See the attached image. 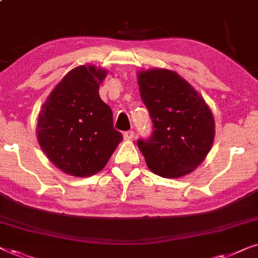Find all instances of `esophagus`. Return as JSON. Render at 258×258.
Masks as SVG:
<instances>
[{
  "instance_id": "34e87169",
  "label": "esophagus",
  "mask_w": 258,
  "mask_h": 258,
  "mask_svg": "<svg viewBox=\"0 0 258 258\" xmlns=\"http://www.w3.org/2000/svg\"><path fill=\"white\" fill-rule=\"evenodd\" d=\"M134 136H135V133H134L133 130H129V132H125L124 134H123V137H124L125 141L133 140Z\"/></svg>"
}]
</instances>
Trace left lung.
I'll return each mask as SVG.
<instances>
[{"label": "left lung", "instance_id": "obj_1", "mask_svg": "<svg viewBox=\"0 0 258 258\" xmlns=\"http://www.w3.org/2000/svg\"><path fill=\"white\" fill-rule=\"evenodd\" d=\"M137 83L154 124L149 140L137 141L148 168L165 178L192 172L214 143L215 119L209 105L174 70H141Z\"/></svg>", "mask_w": 258, "mask_h": 258}]
</instances>
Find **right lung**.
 I'll use <instances>...</instances> for the list:
<instances>
[{"instance_id": "right-lung-1", "label": "right lung", "mask_w": 258, "mask_h": 258, "mask_svg": "<svg viewBox=\"0 0 258 258\" xmlns=\"http://www.w3.org/2000/svg\"><path fill=\"white\" fill-rule=\"evenodd\" d=\"M107 74L93 64L76 67L42 104L36 124L38 144L49 161L68 175L97 174L123 140L112 124L110 107L98 94Z\"/></svg>"}]
</instances>
